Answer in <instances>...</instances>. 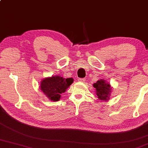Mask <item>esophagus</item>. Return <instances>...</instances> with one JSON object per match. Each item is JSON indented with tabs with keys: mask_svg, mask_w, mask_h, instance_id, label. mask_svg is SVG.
Wrapping results in <instances>:
<instances>
[{
	"mask_svg": "<svg viewBox=\"0 0 148 148\" xmlns=\"http://www.w3.org/2000/svg\"><path fill=\"white\" fill-rule=\"evenodd\" d=\"M78 81H79V82L85 83V79H84V78H79V79H78Z\"/></svg>",
	"mask_w": 148,
	"mask_h": 148,
	"instance_id": "34e87169",
	"label": "esophagus"
}]
</instances>
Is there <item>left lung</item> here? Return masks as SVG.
<instances>
[{"label":"left lung","instance_id":"1","mask_svg":"<svg viewBox=\"0 0 148 148\" xmlns=\"http://www.w3.org/2000/svg\"><path fill=\"white\" fill-rule=\"evenodd\" d=\"M93 87L96 88V94L97 95L99 100L101 101H107L109 100L112 88L106 80H98L97 82L94 83Z\"/></svg>","mask_w":148,"mask_h":148}]
</instances>
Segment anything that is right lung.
Instances as JSON below:
<instances>
[{
  "label": "right lung",
  "instance_id": "obj_1",
  "mask_svg": "<svg viewBox=\"0 0 148 148\" xmlns=\"http://www.w3.org/2000/svg\"><path fill=\"white\" fill-rule=\"evenodd\" d=\"M74 82L73 78H64L59 76L46 77L41 82L40 88L49 100L57 101L61 98V95L65 92Z\"/></svg>",
  "mask_w": 148,
  "mask_h": 148
}]
</instances>
